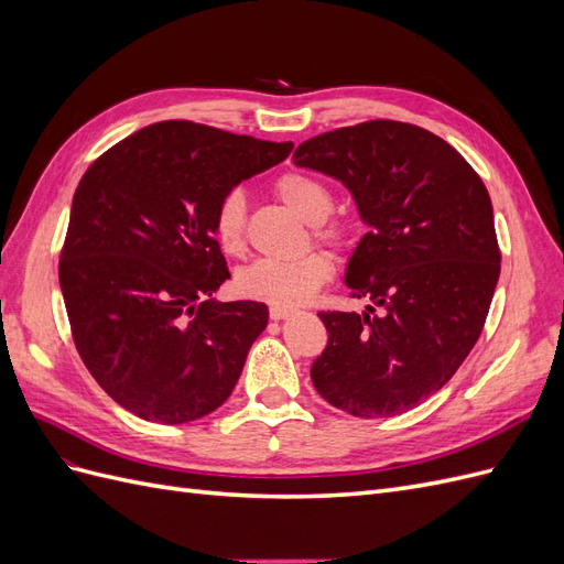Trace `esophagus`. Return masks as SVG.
Segmentation results:
<instances>
[{"mask_svg":"<svg viewBox=\"0 0 564 564\" xmlns=\"http://www.w3.org/2000/svg\"><path fill=\"white\" fill-rule=\"evenodd\" d=\"M292 315H294L292 308H280V305H270V317L272 319H286V317H292Z\"/></svg>","mask_w":564,"mask_h":564,"instance_id":"obj_1","label":"esophagus"}]
</instances>
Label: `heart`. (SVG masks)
Masks as SVG:
<instances>
[{
	"mask_svg": "<svg viewBox=\"0 0 564 564\" xmlns=\"http://www.w3.org/2000/svg\"><path fill=\"white\" fill-rule=\"evenodd\" d=\"M278 197L305 224L315 226V240L334 249L348 245V230L338 224L327 226L334 209L332 187L303 172H289L275 181ZM214 235L218 247L228 256L247 251V197L242 191H230L220 197L214 212ZM332 259L322 251L303 253L294 261H259L237 272V292L253 301L280 308H299L308 303L332 280Z\"/></svg>",
	"mask_w": 564,
	"mask_h": 564,
	"instance_id": "obj_1",
	"label": "heart"
}]
</instances>
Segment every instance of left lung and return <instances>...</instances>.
<instances>
[{"label":"left lung","mask_w":564,"mask_h":564,"mask_svg":"<svg viewBox=\"0 0 564 564\" xmlns=\"http://www.w3.org/2000/svg\"><path fill=\"white\" fill-rule=\"evenodd\" d=\"M294 162L344 183L369 226L346 284L371 305L319 313L329 340L311 379L352 416L409 412L482 334L501 272L487 187L447 141L392 119L319 133Z\"/></svg>","instance_id":"8db88e82"}]
</instances>
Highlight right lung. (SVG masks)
Returning <instances> with one entry per match:
<instances>
[{
  "label": "right lung",
  "instance_id": "add662e5",
  "mask_svg": "<svg viewBox=\"0 0 564 564\" xmlns=\"http://www.w3.org/2000/svg\"><path fill=\"white\" fill-rule=\"evenodd\" d=\"M292 148L172 119L127 135L82 176L61 292L82 362L131 414L178 425L230 398L268 308L212 299L230 280L214 212Z\"/></svg>",
  "mask_w": 564,
  "mask_h": 564
}]
</instances>
